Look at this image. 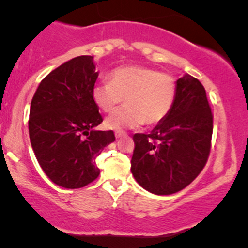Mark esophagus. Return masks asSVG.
I'll use <instances>...</instances> for the list:
<instances>
[{"label":"esophagus","instance_id":"1","mask_svg":"<svg viewBox=\"0 0 248 248\" xmlns=\"http://www.w3.org/2000/svg\"><path fill=\"white\" fill-rule=\"evenodd\" d=\"M124 136H126V132H124V131H116V132H115V137H116L117 139L122 138V137H124Z\"/></svg>","mask_w":248,"mask_h":248}]
</instances>
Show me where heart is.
Segmentation results:
<instances>
[{"mask_svg":"<svg viewBox=\"0 0 248 248\" xmlns=\"http://www.w3.org/2000/svg\"><path fill=\"white\" fill-rule=\"evenodd\" d=\"M108 81L92 89V99L104 112H111L124 99L126 106L104 122L107 128L114 131L159 124L170 112L176 98L174 78L150 67H117L109 73Z\"/></svg>","mask_w":248,"mask_h":248,"instance_id":"b5f03b06","label":"heart"}]
</instances>
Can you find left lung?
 <instances>
[{
    "label": "left lung",
    "instance_id": "left-lung-1",
    "mask_svg": "<svg viewBox=\"0 0 248 248\" xmlns=\"http://www.w3.org/2000/svg\"><path fill=\"white\" fill-rule=\"evenodd\" d=\"M174 106L150 134L133 136L131 171L137 182L157 196L176 193L202 170L211 149L212 116L198 79L185 74L176 81Z\"/></svg>",
    "mask_w": 248,
    "mask_h": 248
}]
</instances>
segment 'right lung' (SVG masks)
<instances>
[{
    "label": "right lung",
    "instance_id": "1",
    "mask_svg": "<svg viewBox=\"0 0 248 248\" xmlns=\"http://www.w3.org/2000/svg\"><path fill=\"white\" fill-rule=\"evenodd\" d=\"M98 78L93 57L78 56L50 72L31 102L29 133L46 176L64 188H81L98 177L96 158L115 140L96 131L103 117L92 99Z\"/></svg>",
    "mask_w": 248,
    "mask_h": 248
}]
</instances>
